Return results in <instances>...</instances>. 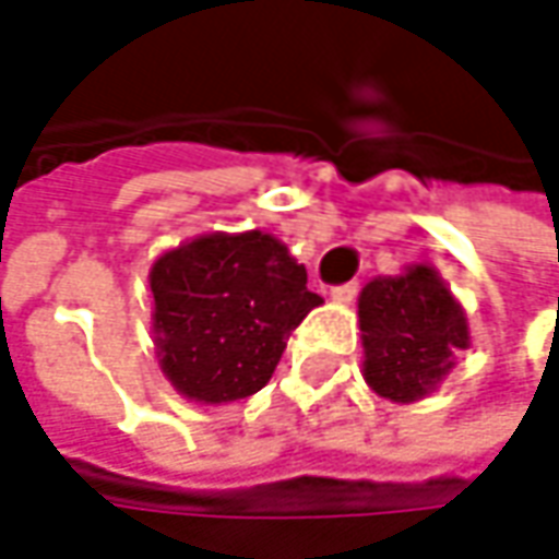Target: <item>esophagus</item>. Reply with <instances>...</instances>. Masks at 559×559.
Wrapping results in <instances>:
<instances>
[{"label":"esophagus","mask_w":559,"mask_h":559,"mask_svg":"<svg viewBox=\"0 0 559 559\" xmlns=\"http://www.w3.org/2000/svg\"><path fill=\"white\" fill-rule=\"evenodd\" d=\"M356 294H359V284H356V281H346V284H336V287H330V297H333V300H340V304H349V300H356Z\"/></svg>","instance_id":"esophagus-1"}]
</instances>
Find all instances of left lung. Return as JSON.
Here are the masks:
<instances>
[{"label": "left lung", "instance_id": "8db88e82", "mask_svg": "<svg viewBox=\"0 0 559 559\" xmlns=\"http://www.w3.org/2000/svg\"><path fill=\"white\" fill-rule=\"evenodd\" d=\"M366 382L391 401H417L469 346L460 304L437 272L417 265L394 278L369 281L359 294Z\"/></svg>", "mask_w": 559, "mask_h": 559}]
</instances>
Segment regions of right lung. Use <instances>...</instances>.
Here are the masks:
<instances>
[{
	"mask_svg": "<svg viewBox=\"0 0 559 559\" xmlns=\"http://www.w3.org/2000/svg\"><path fill=\"white\" fill-rule=\"evenodd\" d=\"M158 356L170 385L206 404L249 397L272 379L290 330L323 304L269 233L203 236L152 269Z\"/></svg>",
	"mask_w": 559,
	"mask_h": 559,
	"instance_id": "obj_1",
	"label": "right lung"
}]
</instances>
